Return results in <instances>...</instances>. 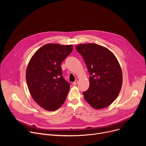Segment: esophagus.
I'll list each match as a JSON object with an SVG mask.
<instances>
[{
  "instance_id": "obj_1",
  "label": "esophagus",
  "mask_w": 146,
  "mask_h": 146,
  "mask_svg": "<svg viewBox=\"0 0 146 146\" xmlns=\"http://www.w3.org/2000/svg\"><path fill=\"white\" fill-rule=\"evenodd\" d=\"M78 83V80H75L74 82H73V85H76Z\"/></svg>"
}]
</instances>
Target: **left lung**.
<instances>
[{
    "instance_id": "1",
    "label": "left lung",
    "mask_w": 146,
    "mask_h": 146,
    "mask_svg": "<svg viewBox=\"0 0 146 146\" xmlns=\"http://www.w3.org/2000/svg\"><path fill=\"white\" fill-rule=\"evenodd\" d=\"M76 49L90 75L89 88L83 92L84 98L95 109L106 108L115 100L122 87V70L117 58L108 48L96 44H82Z\"/></svg>"
}]
</instances>
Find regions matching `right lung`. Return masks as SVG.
Masks as SVG:
<instances>
[{
  "instance_id": "add662e5",
  "label": "right lung",
  "mask_w": 146,
  "mask_h": 146,
  "mask_svg": "<svg viewBox=\"0 0 146 146\" xmlns=\"http://www.w3.org/2000/svg\"><path fill=\"white\" fill-rule=\"evenodd\" d=\"M73 48L72 45L45 44L29 61L26 72L28 89L35 101L46 110H57L66 100L70 83L63 78L61 64Z\"/></svg>"
}]
</instances>
